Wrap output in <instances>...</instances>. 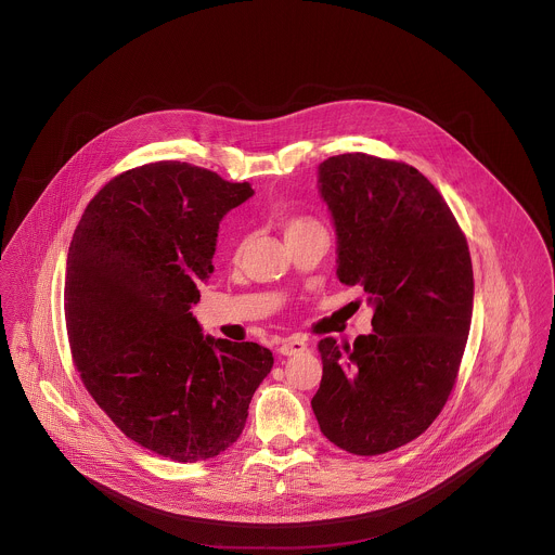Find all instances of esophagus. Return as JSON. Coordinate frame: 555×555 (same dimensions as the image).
<instances>
[{
    "instance_id": "1",
    "label": "esophagus",
    "mask_w": 555,
    "mask_h": 555,
    "mask_svg": "<svg viewBox=\"0 0 555 555\" xmlns=\"http://www.w3.org/2000/svg\"><path fill=\"white\" fill-rule=\"evenodd\" d=\"M307 343L302 338H285L281 345H279V353L281 356H298L302 351H307Z\"/></svg>"
}]
</instances>
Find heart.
Returning a JSON list of instances; mask_svg holds the SVG:
<instances>
[{
    "instance_id": "1",
    "label": "heart",
    "mask_w": 555,
    "mask_h": 555,
    "mask_svg": "<svg viewBox=\"0 0 555 555\" xmlns=\"http://www.w3.org/2000/svg\"><path fill=\"white\" fill-rule=\"evenodd\" d=\"M311 227H318V222L307 219V217H287L283 221V229H285V235L289 233H296V231H305V229H311Z\"/></svg>"
}]
</instances>
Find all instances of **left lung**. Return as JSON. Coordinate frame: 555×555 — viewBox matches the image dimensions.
I'll list each match as a JSON object with an SVG mask.
<instances>
[{
  "instance_id": "1",
  "label": "left lung",
  "mask_w": 555,
  "mask_h": 555,
  "mask_svg": "<svg viewBox=\"0 0 555 555\" xmlns=\"http://www.w3.org/2000/svg\"><path fill=\"white\" fill-rule=\"evenodd\" d=\"M336 231V276L362 285L373 333L320 340L311 405L338 448L371 456L416 440L438 418L467 343L474 272L465 235L414 167L340 154L318 167Z\"/></svg>"
}]
</instances>
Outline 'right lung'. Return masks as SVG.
<instances>
[{
    "label": "right lung",
    "instance_id": "add662e5",
    "mask_svg": "<svg viewBox=\"0 0 555 555\" xmlns=\"http://www.w3.org/2000/svg\"><path fill=\"white\" fill-rule=\"evenodd\" d=\"M248 182L163 160L113 178L75 229L64 313L81 379L115 427L178 463L235 442L272 351L202 333L191 307L215 272L222 217Z\"/></svg>",
    "mask_w": 555,
    "mask_h": 555
}]
</instances>
